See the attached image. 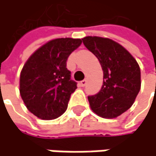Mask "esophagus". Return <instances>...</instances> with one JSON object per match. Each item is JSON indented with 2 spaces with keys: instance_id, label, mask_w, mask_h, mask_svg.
Segmentation results:
<instances>
[{
  "instance_id": "obj_1",
  "label": "esophagus",
  "mask_w": 156,
  "mask_h": 156,
  "mask_svg": "<svg viewBox=\"0 0 156 156\" xmlns=\"http://www.w3.org/2000/svg\"><path fill=\"white\" fill-rule=\"evenodd\" d=\"M86 84H87V80H81V81L80 82V85L81 87H84Z\"/></svg>"
}]
</instances>
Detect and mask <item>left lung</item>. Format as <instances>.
Here are the masks:
<instances>
[{
    "instance_id": "8db88e82",
    "label": "left lung",
    "mask_w": 156,
    "mask_h": 156,
    "mask_svg": "<svg viewBox=\"0 0 156 156\" xmlns=\"http://www.w3.org/2000/svg\"><path fill=\"white\" fill-rule=\"evenodd\" d=\"M82 41L103 70L101 90L88 97L90 108L102 118H116L131 108L140 91V66L122 45L112 39L86 36Z\"/></svg>"
}]
</instances>
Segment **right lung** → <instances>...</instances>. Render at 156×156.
Wrapping results in <instances>:
<instances>
[{
    "instance_id": "add662e5",
    "label": "right lung",
    "mask_w": 156,
    "mask_h": 156,
    "mask_svg": "<svg viewBox=\"0 0 156 156\" xmlns=\"http://www.w3.org/2000/svg\"><path fill=\"white\" fill-rule=\"evenodd\" d=\"M81 43V39L67 37L51 40L25 62L20 75V94L28 111L39 119L54 120L66 112L76 89L66 60Z\"/></svg>"
}]
</instances>
